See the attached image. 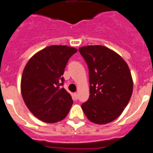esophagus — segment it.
I'll use <instances>...</instances> for the list:
<instances>
[{
	"label": "esophagus",
	"instance_id": "obj_1",
	"mask_svg": "<svg viewBox=\"0 0 153 153\" xmlns=\"http://www.w3.org/2000/svg\"><path fill=\"white\" fill-rule=\"evenodd\" d=\"M74 98L75 99V100H78V98H79V96H78V93H74Z\"/></svg>",
	"mask_w": 153,
	"mask_h": 153
}]
</instances>
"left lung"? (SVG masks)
<instances>
[{"mask_svg": "<svg viewBox=\"0 0 153 153\" xmlns=\"http://www.w3.org/2000/svg\"><path fill=\"white\" fill-rule=\"evenodd\" d=\"M88 68L89 98L82 104L88 120L98 124L120 116L130 100L133 81L127 63L117 53L100 45L80 47Z\"/></svg>", "mask_w": 153, "mask_h": 153, "instance_id": "8db88e82", "label": "left lung"}]
</instances>
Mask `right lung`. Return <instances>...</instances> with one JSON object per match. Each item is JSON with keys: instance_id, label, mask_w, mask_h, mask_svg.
Listing matches in <instances>:
<instances>
[{"instance_id": "add662e5", "label": "right lung", "mask_w": 153, "mask_h": 153, "mask_svg": "<svg viewBox=\"0 0 153 153\" xmlns=\"http://www.w3.org/2000/svg\"><path fill=\"white\" fill-rule=\"evenodd\" d=\"M77 50L67 46H50L28 61L23 71L21 91L33 115L47 123L58 122L68 115L73 103L63 77L69 58Z\"/></svg>"}]
</instances>
